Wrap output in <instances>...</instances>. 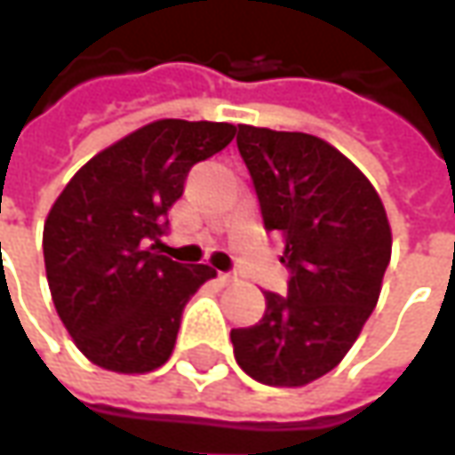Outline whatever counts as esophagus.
Here are the masks:
<instances>
[{
  "instance_id": "1",
  "label": "esophagus",
  "mask_w": 455,
  "mask_h": 455,
  "mask_svg": "<svg viewBox=\"0 0 455 455\" xmlns=\"http://www.w3.org/2000/svg\"><path fill=\"white\" fill-rule=\"evenodd\" d=\"M219 279H221L224 284H234V282H236V275H219Z\"/></svg>"
}]
</instances>
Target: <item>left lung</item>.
<instances>
[{"mask_svg": "<svg viewBox=\"0 0 455 455\" xmlns=\"http://www.w3.org/2000/svg\"><path fill=\"white\" fill-rule=\"evenodd\" d=\"M267 231H282L287 297L264 291V317L231 330L239 368L299 387L339 365L378 305L393 236L378 191L317 135L239 125Z\"/></svg>", "mask_w": 455, "mask_h": 455, "instance_id": "obj_1", "label": "left lung"}]
</instances>
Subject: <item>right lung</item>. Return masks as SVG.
I'll return each mask as SVG.
<instances>
[{"instance_id":"1","label":"right lung","mask_w":455,"mask_h":455,"mask_svg":"<svg viewBox=\"0 0 455 455\" xmlns=\"http://www.w3.org/2000/svg\"><path fill=\"white\" fill-rule=\"evenodd\" d=\"M234 135L231 123H148L90 158L52 204L42 234L52 302L98 368L150 372L173 353L183 307L216 272L161 251L168 209Z\"/></svg>"}]
</instances>
